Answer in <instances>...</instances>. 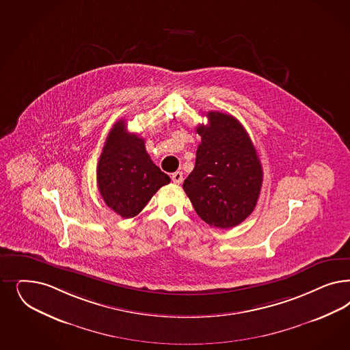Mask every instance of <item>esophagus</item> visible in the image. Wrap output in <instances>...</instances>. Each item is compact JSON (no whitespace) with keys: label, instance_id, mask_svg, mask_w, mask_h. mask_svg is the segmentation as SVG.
I'll list each match as a JSON object with an SVG mask.
<instances>
[{"label":"esophagus","instance_id":"obj_1","mask_svg":"<svg viewBox=\"0 0 350 350\" xmlns=\"http://www.w3.org/2000/svg\"><path fill=\"white\" fill-rule=\"evenodd\" d=\"M171 179H172V181H174L175 184H180L181 181H183V172H180V171L174 172V174L171 175Z\"/></svg>","mask_w":350,"mask_h":350}]
</instances>
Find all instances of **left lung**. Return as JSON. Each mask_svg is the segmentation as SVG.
<instances>
[{"label":"left lung","instance_id":"1","mask_svg":"<svg viewBox=\"0 0 350 350\" xmlns=\"http://www.w3.org/2000/svg\"><path fill=\"white\" fill-rule=\"evenodd\" d=\"M208 124L196 127L201 136L196 165L183 189L208 226L233 228L254 211L262 169L247 131L237 118L208 112Z\"/></svg>","mask_w":350,"mask_h":350}]
</instances>
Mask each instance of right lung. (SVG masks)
Here are the masks:
<instances>
[{
    "label": "right lung",
    "instance_id": "obj_1",
    "mask_svg": "<svg viewBox=\"0 0 350 350\" xmlns=\"http://www.w3.org/2000/svg\"><path fill=\"white\" fill-rule=\"evenodd\" d=\"M96 181L105 204L129 219L139 214L170 178L149 157L144 139L127 133L124 120H120L107 136Z\"/></svg>",
    "mask_w": 350,
    "mask_h": 350
}]
</instances>
